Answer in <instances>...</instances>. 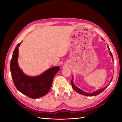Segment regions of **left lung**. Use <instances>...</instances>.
I'll return each mask as SVG.
<instances>
[{
  "instance_id": "1",
  "label": "left lung",
  "mask_w": 122,
  "mask_h": 122,
  "mask_svg": "<svg viewBox=\"0 0 122 122\" xmlns=\"http://www.w3.org/2000/svg\"><path fill=\"white\" fill-rule=\"evenodd\" d=\"M107 48H108V49H109V50L110 54L111 55V56H112V61H113V57H112V54L111 52L110 51V49H109V46H108V45H107ZM113 72H114V71H113ZM112 77H112V78H111V81H110V83H109V84H108L107 86L105 87L104 88H102V89H98V90H97V91H96L95 92H92V93H87V92H83V91H82L81 89H80L78 87H76V86H75V85L74 84V83H73V77H72V79H71V85H72V86L73 88L75 90V91L76 92H77L78 93H80V94H82V95H84V96L93 97V96H96L98 95V94L101 93L103 91H104V90H105L108 86H109V84H110V83L111 82L112 80Z\"/></svg>"
}]
</instances>
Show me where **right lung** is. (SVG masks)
<instances>
[{
    "label": "right lung",
    "instance_id": "obj_1",
    "mask_svg": "<svg viewBox=\"0 0 122 122\" xmlns=\"http://www.w3.org/2000/svg\"><path fill=\"white\" fill-rule=\"evenodd\" d=\"M21 42L17 45L10 61V71L13 83L18 91L30 98L42 97L50 91L54 76L60 68L59 66L52 67L37 76L32 77L25 75L17 63L19 47Z\"/></svg>",
    "mask_w": 122,
    "mask_h": 122
}]
</instances>
